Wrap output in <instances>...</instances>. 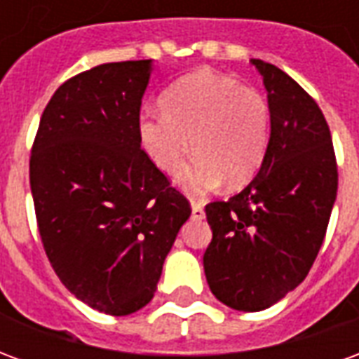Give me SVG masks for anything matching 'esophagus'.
<instances>
[{"label":"esophagus","mask_w":359,"mask_h":359,"mask_svg":"<svg viewBox=\"0 0 359 359\" xmlns=\"http://www.w3.org/2000/svg\"><path fill=\"white\" fill-rule=\"evenodd\" d=\"M205 217V211H203L202 202H192V219L200 221V219Z\"/></svg>","instance_id":"1"}]
</instances>
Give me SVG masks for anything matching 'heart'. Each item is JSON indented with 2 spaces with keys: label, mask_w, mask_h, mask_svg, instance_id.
I'll return each instance as SVG.
<instances>
[{
  "label": "heart",
  "mask_w": 359,
  "mask_h": 359,
  "mask_svg": "<svg viewBox=\"0 0 359 359\" xmlns=\"http://www.w3.org/2000/svg\"><path fill=\"white\" fill-rule=\"evenodd\" d=\"M163 115H144L138 140L165 175L184 167L190 146L196 159L180 175L190 196L246 184L264 161L271 111L265 97L241 82L211 71L187 74L159 97Z\"/></svg>",
  "instance_id": "1"
}]
</instances>
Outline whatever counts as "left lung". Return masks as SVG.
<instances>
[{"label": "left lung", "mask_w": 359, "mask_h": 359, "mask_svg": "<svg viewBox=\"0 0 359 359\" xmlns=\"http://www.w3.org/2000/svg\"><path fill=\"white\" fill-rule=\"evenodd\" d=\"M267 88L271 136L254 180L205 205L213 231L203 271L219 302L262 311L306 278L339 187L331 130L316 100L278 67L252 59Z\"/></svg>", "instance_id": "1"}]
</instances>
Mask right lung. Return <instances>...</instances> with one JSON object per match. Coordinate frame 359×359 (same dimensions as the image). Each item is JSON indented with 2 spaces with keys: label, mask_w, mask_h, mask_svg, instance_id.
Here are the masks:
<instances>
[{
  "label": "right lung",
  "mask_w": 359,
  "mask_h": 359,
  "mask_svg": "<svg viewBox=\"0 0 359 359\" xmlns=\"http://www.w3.org/2000/svg\"><path fill=\"white\" fill-rule=\"evenodd\" d=\"M151 61L103 63L65 81L40 118L30 190L46 256L90 308L128 316L157 290L190 202L138 140Z\"/></svg>",
  "instance_id": "obj_1"
}]
</instances>
